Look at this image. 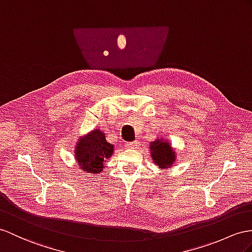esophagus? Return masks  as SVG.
Returning a JSON list of instances; mask_svg holds the SVG:
<instances>
[{
	"label": "esophagus",
	"mask_w": 252,
	"mask_h": 252,
	"mask_svg": "<svg viewBox=\"0 0 252 252\" xmlns=\"http://www.w3.org/2000/svg\"><path fill=\"white\" fill-rule=\"evenodd\" d=\"M138 146H139V141H137V140L132 141V143H126V145H125L126 149H135V148H137Z\"/></svg>",
	"instance_id": "esophagus-1"
}]
</instances>
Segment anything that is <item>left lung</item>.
Segmentation results:
<instances>
[{
	"label": "left lung",
	"mask_w": 252,
	"mask_h": 252,
	"mask_svg": "<svg viewBox=\"0 0 252 252\" xmlns=\"http://www.w3.org/2000/svg\"><path fill=\"white\" fill-rule=\"evenodd\" d=\"M150 156L153 164L159 169H170L177 160V152L173 149L170 141L163 137H158L150 141Z\"/></svg>",
	"instance_id": "1"
}]
</instances>
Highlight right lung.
Here are the masks:
<instances>
[{
	"label": "right lung",
	"instance_id": "add662e5",
	"mask_svg": "<svg viewBox=\"0 0 252 252\" xmlns=\"http://www.w3.org/2000/svg\"><path fill=\"white\" fill-rule=\"evenodd\" d=\"M114 150V145L106 141L105 133L96 127L77 138L74 158L84 172L96 175L105 168L106 160L112 158Z\"/></svg>",
	"mask_w": 252,
	"mask_h": 252
}]
</instances>
